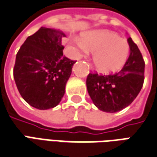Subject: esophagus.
Masks as SVG:
<instances>
[{
	"mask_svg": "<svg viewBox=\"0 0 157 157\" xmlns=\"http://www.w3.org/2000/svg\"><path fill=\"white\" fill-rule=\"evenodd\" d=\"M86 65H88V68L90 69V70H91V71H93V67H92V65H91V64H89L88 62H86Z\"/></svg>",
	"mask_w": 157,
	"mask_h": 157,
	"instance_id": "34e87169",
	"label": "esophagus"
}]
</instances>
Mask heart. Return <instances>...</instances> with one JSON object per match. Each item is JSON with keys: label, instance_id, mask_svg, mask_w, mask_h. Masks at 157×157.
I'll return each instance as SVG.
<instances>
[{"label": "heart", "instance_id": "b5f03b06", "mask_svg": "<svg viewBox=\"0 0 157 157\" xmlns=\"http://www.w3.org/2000/svg\"><path fill=\"white\" fill-rule=\"evenodd\" d=\"M73 53L92 52V60L97 68L104 73L117 71L123 67L129 54L128 41L118 33L108 30L85 33L81 39L70 42Z\"/></svg>", "mask_w": 157, "mask_h": 157}]
</instances>
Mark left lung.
Here are the masks:
<instances>
[{"label":"left lung","mask_w":157,"mask_h":157,"mask_svg":"<svg viewBox=\"0 0 157 157\" xmlns=\"http://www.w3.org/2000/svg\"><path fill=\"white\" fill-rule=\"evenodd\" d=\"M130 54L120 71L102 75L89 73L86 87L95 106L107 113H116L128 107L144 83L145 61L138 46L128 38Z\"/></svg>","instance_id":"8db88e82"}]
</instances>
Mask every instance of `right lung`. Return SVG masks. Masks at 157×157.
Segmentation results:
<instances>
[{"instance_id": "right-lung-1", "label": "right lung", "mask_w": 157, "mask_h": 157, "mask_svg": "<svg viewBox=\"0 0 157 157\" xmlns=\"http://www.w3.org/2000/svg\"><path fill=\"white\" fill-rule=\"evenodd\" d=\"M61 31L42 27L17 52L13 76L19 93L35 109L55 108L61 101L75 61L63 55Z\"/></svg>"}]
</instances>
